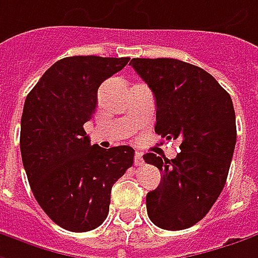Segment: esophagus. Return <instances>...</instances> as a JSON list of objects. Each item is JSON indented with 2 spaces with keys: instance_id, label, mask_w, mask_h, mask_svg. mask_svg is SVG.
Segmentation results:
<instances>
[{
  "instance_id": "obj_1",
  "label": "esophagus",
  "mask_w": 258,
  "mask_h": 258,
  "mask_svg": "<svg viewBox=\"0 0 258 258\" xmlns=\"http://www.w3.org/2000/svg\"><path fill=\"white\" fill-rule=\"evenodd\" d=\"M134 163H136V166H143V163H144V160H143V153L141 151H136V156H134Z\"/></svg>"
}]
</instances>
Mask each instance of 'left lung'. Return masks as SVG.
Returning a JSON list of instances; mask_svg holds the SVG:
<instances>
[{"label":"left lung","mask_w":258,"mask_h":258,"mask_svg":"<svg viewBox=\"0 0 258 258\" xmlns=\"http://www.w3.org/2000/svg\"><path fill=\"white\" fill-rule=\"evenodd\" d=\"M130 64L154 94V131L180 141L172 160L143 156L163 173L162 183L146 196L149 218L163 230H186L207 215L227 182L237 141L231 96L190 63L137 57Z\"/></svg>","instance_id":"1"}]
</instances>
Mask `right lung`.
Returning a JSON list of instances; mask_svg holds the SVG:
<instances>
[{"label":"right lung","mask_w":258,"mask_h":258,"mask_svg":"<svg viewBox=\"0 0 258 258\" xmlns=\"http://www.w3.org/2000/svg\"><path fill=\"white\" fill-rule=\"evenodd\" d=\"M130 57L72 56L50 66L26 98L20 150L31 192L47 217L72 232L95 230L108 215L111 189L133 166L134 149L91 146L84 124L98 88Z\"/></svg>","instance_id":"obj_1"}]
</instances>
